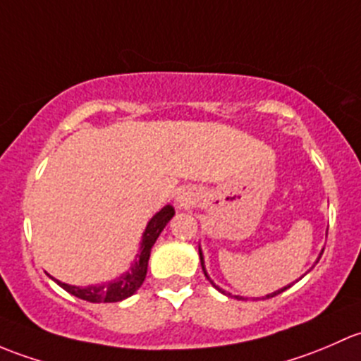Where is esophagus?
<instances>
[{
    "label": "esophagus",
    "instance_id": "34e87169",
    "mask_svg": "<svg viewBox=\"0 0 361 361\" xmlns=\"http://www.w3.org/2000/svg\"><path fill=\"white\" fill-rule=\"evenodd\" d=\"M177 203H179L180 208H191L195 205V192L191 189H182L177 195Z\"/></svg>",
    "mask_w": 361,
    "mask_h": 361
}]
</instances>
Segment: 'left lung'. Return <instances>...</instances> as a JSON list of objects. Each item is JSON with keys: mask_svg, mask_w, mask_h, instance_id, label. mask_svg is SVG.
Returning <instances> with one entry per match:
<instances>
[{"mask_svg": "<svg viewBox=\"0 0 361 361\" xmlns=\"http://www.w3.org/2000/svg\"><path fill=\"white\" fill-rule=\"evenodd\" d=\"M322 254H323V252H322ZM322 254H319V257H322ZM200 262H202V269H203V273H205L207 280H208V281H210V283H212V285H214V287H215V288H217V290H219V292L226 293L224 290H222V288H219V287H217V285H215V283H214V281H212V280H210V276H208V273H207V269H205V261H203V254H202V248H200ZM317 262H318V261H317ZM288 287H290V285H288ZM288 287H283V288H280V290H276V292H273V293H267V295H266V297H267V299H269V297H274V295H278V293H281V292H283V290H287V288H288ZM231 297H236V299H243V297H240V295H231Z\"/></svg>", "mask_w": 361, "mask_h": 361, "instance_id": "left-lung-1", "label": "left lung"}]
</instances>
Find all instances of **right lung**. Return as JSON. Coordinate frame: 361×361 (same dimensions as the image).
<instances>
[{"label":"right lung","mask_w":361,"mask_h":361,"mask_svg":"<svg viewBox=\"0 0 361 361\" xmlns=\"http://www.w3.org/2000/svg\"><path fill=\"white\" fill-rule=\"evenodd\" d=\"M173 214H176L173 207L166 205L158 214L153 215V219L147 222L146 231L142 235L139 254L133 259L132 266L120 278H116V280L107 281V283L102 285H90V287H74V285L62 283V281L55 280V278H51V280L57 281V285H61L71 295L88 300V302H120V300L126 299V297L133 295V293L139 290L140 285L144 283V280H146L151 248H153L154 241L158 240L159 233L165 229L170 219L173 217Z\"/></svg>","instance_id":"add662e5"}]
</instances>
